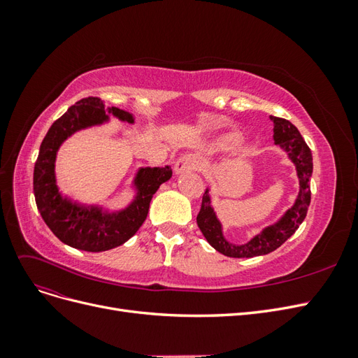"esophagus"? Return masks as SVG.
Segmentation results:
<instances>
[{"label":"esophagus","instance_id":"obj_1","mask_svg":"<svg viewBox=\"0 0 358 358\" xmlns=\"http://www.w3.org/2000/svg\"><path fill=\"white\" fill-rule=\"evenodd\" d=\"M200 167V159L194 155H183L175 162V171L183 173L189 170H197Z\"/></svg>","mask_w":358,"mask_h":358}]
</instances>
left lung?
Segmentation results:
<instances>
[{
  "mask_svg": "<svg viewBox=\"0 0 358 358\" xmlns=\"http://www.w3.org/2000/svg\"><path fill=\"white\" fill-rule=\"evenodd\" d=\"M273 121V140L288 154L289 159L294 162L297 176L300 180L299 197L291 209L282 216L278 224L270 225L257 234L251 242L245 245H231L224 239L221 224L216 220V215L210 206L209 189H206L201 200V209L197 215V224L203 236L216 251L231 258H252L273 252L285 241L296 233V230L306 218L310 203V176H312V152L303 140L299 129L284 117L270 116Z\"/></svg>",
  "mask_w": 358,
  "mask_h": 358,
  "instance_id": "left-lung-1",
  "label": "left lung"
}]
</instances>
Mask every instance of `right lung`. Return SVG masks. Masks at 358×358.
<instances>
[{"label": "right lung", "instance_id": "right-lung-1", "mask_svg": "<svg viewBox=\"0 0 358 358\" xmlns=\"http://www.w3.org/2000/svg\"><path fill=\"white\" fill-rule=\"evenodd\" d=\"M106 112L121 121H134L131 115L117 107L104 109L99 96L82 99L52 124L40 145L34 166V196L43 221L61 242L88 252L109 251L133 237L146 220L152 196L162 182L171 178L169 166L140 169L134 180L137 197L125 210L117 213H103L96 208H82L62 199L55 180L57 150L78 129L107 121L109 116Z\"/></svg>", "mask_w": 358, "mask_h": 358}]
</instances>
